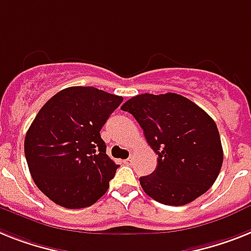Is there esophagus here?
<instances>
[{
    "label": "esophagus",
    "instance_id": "esophagus-1",
    "mask_svg": "<svg viewBox=\"0 0 251 251\" xmlns=\"http://www.w3.org/2000/svg\"><path fill=\"white\" fill-rule=\"evenodd\" d=\"M132 156H129V158L128 159H126V160H124V164H130V163H132Z\"/></svg>",
    "mask_w": 251,
    "mask_h": 251
}]
</instances>
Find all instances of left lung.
I'll use <instances>...</instances> for the list:
<instances>
[{"instance_id":"1","label":"left lung","mask_w":251,"mask_h":251,"mask_svg":"<svg viewBox=\"0 0 251 251\" xmlns=\"http://www.w3.org/2000/svg\"><path fill=\"white\" fill-rule=\"evenodd\" d=\"M138 122L158 165L140 177L150 198L179 206L208 191L218 177L223 149L217 124L195 102L177 93L132 97L121 107Z\"/></svg>"}]
</instances>
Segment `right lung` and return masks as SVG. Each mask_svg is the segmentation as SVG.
Wrapping results in <instances>:
<instances>
[{
  "mask_svg": "<svg viewBox=\"0 0 251 251\" xmlns=\"http://www.w3.org/2000/svg\"><path fill=\"white\" fill-rule=\"evenodd\" d=\"M122 101L95 87H69L38 111L24 151L33 181L55 204L87 208L107 191L119 165L107 156L100 130Z\"/></svg>",
  "mask_w": 251,
  "mask_h": 251,
  "instance_id": "1",
  "label": "right lung"
}]
</instances>
